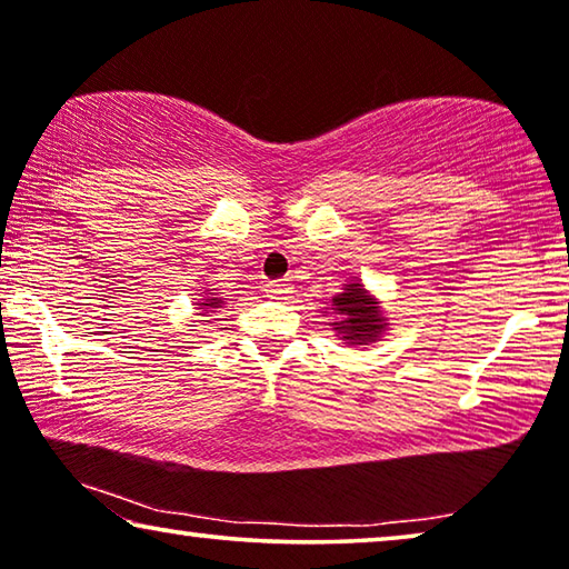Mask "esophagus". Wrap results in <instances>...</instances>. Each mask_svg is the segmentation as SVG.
<instances>
[{
    "label": "esophagus",
    "instance_id": "esophagus-1",
    "mask_svg": "<svg viewBox=\"0 0 569 569\" xmlns=\"http://www.w3.org/2000/svg\"><path fill=\"white\" fill-rule=\"evenodd\" d=\"M291 291V286L288 283H281V281H270L266 283V293L273 296V299H283V296Z\"/></svg>",
    "mask_w": 569,
    "mask_h": 569
}]
</instances>
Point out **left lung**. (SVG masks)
I'll list each match as a JSON object with an SVG mask.
<instances>
[{"label":"left lung","instance_id":"8db88e82","mask_svg":"<svg viewBox=\"0 0 569 569\" xmlns=\"http://www.w3.org/2000/svg\"><path fill=\"white\" fill-rule=\"evenodd\" d=\"M327 315L332 319L330 327L335 335L353 348L379 342L389 330V317L383 315L381 301L358 278L342 286L338 296H332L327 311H322V317Z\"/></svg>","mask_w":569,"mask_h":569}]
</instances>
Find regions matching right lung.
Wrapping results in <instances>:
<instances>
[{
    "mask_svg": "<svg viewBox=\"0 0 569 569\" xmlns=\"http://www.w3.org/2000/svg\"><path fill=\"white\" fill-rule=\"evenodd\" d=\"M203 299H196V309H201V317H211L216 309L223 307V299L216 293V288H203Z\"/></svg>",
    "mask_w": 569,
    "mask_h": 569,
    "instance_id": "1",
    "label": "right lung"
}]
</instances>
